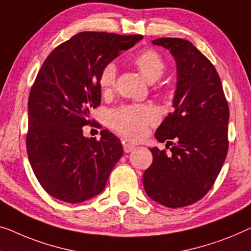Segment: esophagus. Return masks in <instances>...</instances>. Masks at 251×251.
Instances as JSON below:
<instances>
[{"label":"esophagus","instance_id":"1","mask_svg":"<svg viewBox=\"0 0 251 251\" xmlns=\"http://www.w3.org/2000/svg\"><path fill=\"white\" fill-rule=\"evenodd\" d=\"M123 147H124V151L126 153H129V152H132V151H134V150H135V145H133L130 143H124Z\"/></svg>","mask_w":251,"mask_h":251}]
</instances>
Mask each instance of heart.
Instances as JSON below:
<instances>
[{
    "mask_svg": "<svg viewBox=\"0 0 251 251\" xmlns=\"http://www.w3.org/2000/svg\"><path fill=\"white\" fill-rule=\"evenodd\" d=\"M134 64L150 83L158 81L163 75L166 64L156 51L148 50L134 58ZM117 69L110 63L103 67L100 74L99 84L102 92L108 93L115 87ZM156 121V114L148 106H126L119 108L111 115L110 123L115 130L128 140H138L147 132V127Z\"/></svg>",
    "mask_w": 251,
    "mask_h": 251,
    "instance_id": "b5f03b06",
    "label": "heart"
}]
</instances>
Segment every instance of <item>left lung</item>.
<instances>
[{
	"mask_svg": "<svg viewBox=\"0 0 251 251\" xmlns=\"http://www.w3.org/2000/svg\"><path fill=\"white\" fill-rule=\"evenodd\" d=\"M152 44L169 50L176 62L174 113L155 132L159 142L176 144L170 154L149 148L153 162L144 171L143 185L156 203L184 207L206 195L221 171L227 153L229 107L215 67L192 43L159 38Z\"/></svg>",
	"mask_w": 251,
	"mask_h": 251,
	"instance_id": "8db88e82",
	"label": "left lung"
}]
</instances>
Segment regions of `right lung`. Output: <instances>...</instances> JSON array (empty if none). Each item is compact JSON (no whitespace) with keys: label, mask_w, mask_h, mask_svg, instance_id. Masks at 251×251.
Returning a JSON list of instances; mask_svg holds the SVG:
<instances>
[{"label":"right lung","mask_w":251,"mask_h":251,"mask_svg":"<svg viewBox=\"0 0 251 251\" xmlns=\"http://www.w3.org/2000/svg\"><path fill=\"white\" fill-rule=\"evenodd\" d=\"M142 38L80 32L44 62L29 95L27 152L39 184L56 200L75 204L99 195L122 158L117 136L103 129L97 141L82 127L101 102L103 67Z\"/></svg>","instance_id":"obj_1"}]
</instances>
